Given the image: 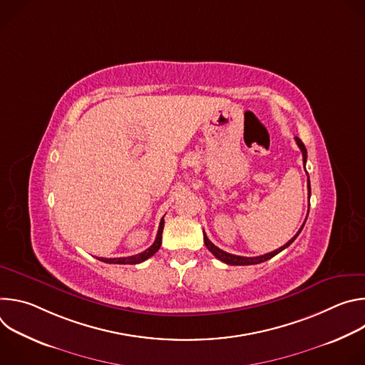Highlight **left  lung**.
<instances>
[{"instance_id":"left-lung-1","label":"left lung","mask_w":365,"mask_h":365,"mask_svg":"<svg viewBox=\"0 0 365 365\" xmlns=\"http://www.w3.org/2000/svg\"><path fill=\"white\" fill-rule=\"evenodd\" d=\"M294 140H296V143H297V145H299V148H300V151H302V155H303V165H306V159H307V151H306V147H304V144L302 143V140L300 138H297V137H294ZM307 195H309V197H310V180H309V176H307ZM307 214H309V211H307ZM306 222V221H304ZM304 222H303V225L300 227V230L296 232V235L290 240V241H287L283 247H280V248H277V250H274V251H272V252H267V254H264V255H258V257H241V255H234V254H230V252H227V251H224V250H221V248H218L215 244H212L211 241H210V238L206 237V234L203 232V241H205V245H206V248L210 250L218 259H221V262H224L225 264H231V266H250V264H259V263H263V262H267V259H270L272 257H274L276 254H279L280 251H283L284 248H287L296 238H297V235L300 234V231L303 230V227H304Z\"/></svg>"}]
</instances>
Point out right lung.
I'll return each instance as SVG.
<instances>
[{"label":"right lung","mask_w":365,"mask_h":365,"mask_svg":"<svg viewBox=\"0 0 365 365\" xmlns=\"http://www.w3.org/2000/svg\"><path fill=\"white\" fill-rule=\"evenodd\" d=\"M163 227H165V220L162 218L158 235H155V240H154L153 245L148 247L145 251H143L140 254H135V255H130V257H120V258H103V257H99L98 259H101V262H103V263H108V264H138V263H143L144 259L150 258L153 254H155V252L159 251V248L162 245Z\"/></svg>","instance_id":"add662e5"}]
</instances>
